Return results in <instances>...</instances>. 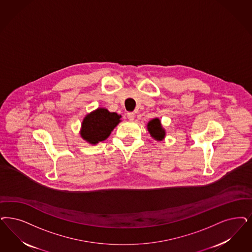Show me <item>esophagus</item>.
Instances as JSON below:
<instances>
[{"label": "esophagus", "instance_id": "esophagus-1", "mask_svg": "<svg viewBox=\"0 0 252 252\" xmlns=\"http://www.w3.org/2000/svg\"><path fill=\"white\" fill-rule=\"evenodd\" d=\"M126 116H127V119L130 121H133L135 119V113H127Z\"/></svg>", "mask_w": 252, "mask_h": 252}]
</instances>
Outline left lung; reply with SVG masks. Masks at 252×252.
Segmentation results:
<instances>
[{"label":"left lung","instance_id":"8db88e82","mask_svg":"<svg viewBox=\"0 0 252 252\" xmlns=\"http://www.w3.org/2000/svg\"><path fill=\"white\" fill-rule=\"evenodd\" d=\"M147 129L149 133L151 134L152 138L157 140H162L165 138V129L163 128L161 122L158 118H155L148 123Z\"/></svg>","mask_w":252,"mask_h":252}]
</instances>
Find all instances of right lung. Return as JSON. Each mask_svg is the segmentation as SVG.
<instances>
[{"label": "right lung", "mask_w": 252, "mask_h": 252, "mask_svg": "<svg viewBox=\"0 0 252 252\" xmlns=\"http://www.w3.org/2000/svg\"><path fill=\"white\" fill-rule=\"evenodd\" d=\"M121 115L98 108L88 113L82 123L81 137L90 144H96L107 139L114 127L121 122Z\"/></svg>", "instance_id": "right-lung-1"}]
</instances>
